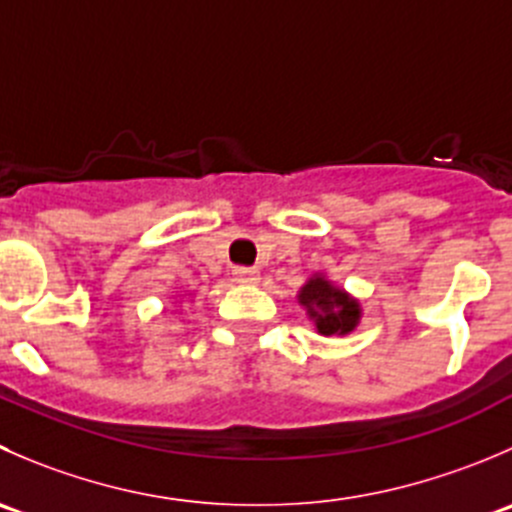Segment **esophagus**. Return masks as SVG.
Segmentation results:
<instances>
[{"instance_id":"1","label":"esophagus","mask_w":512,"mask_h":512,"mask_svg":"<svg viewBox=\"0 0 512 512\" xmlns=\"http://www.w3.org/2000/svg\"><path fill=\"white\" fill-rule=\"evenodd\" d=\"M235 282H240V285H257L260 282V272L255 270V267H235Z\"/></svg>"}]
</instances>
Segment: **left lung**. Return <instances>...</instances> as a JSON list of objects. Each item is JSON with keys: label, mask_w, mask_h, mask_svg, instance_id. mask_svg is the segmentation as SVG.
Masks as SVG:
<instances>
[{"label": "left lung", "mask_w": 512, "mask_h": 512, "mask_svg": "<svg viewBox=\"0 0 512 512\" xmlns=\"http://www.w3.org/2000/svg\"><path fill=\"white\" fill-rule=\"evenodd\" d=\"M297 302L305 307L307 317L315 322V330L325 337L350 335L360 325V300L327 280L325 275H312L297 292Z\"/></svg>", "instance_id": "left-lung-1"}]
</instances>
